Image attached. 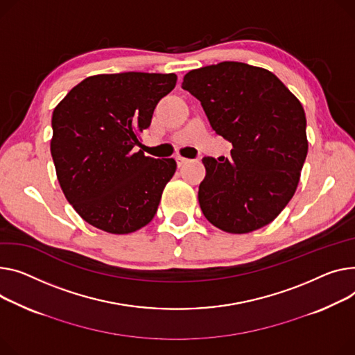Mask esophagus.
<instances>
[{
  "label": "esophagus",
  "mask_w": 355,
  "mask_h": 355,
  "mask_svg": "<svg viewBox=\"0 0 355 355\" xmlns=\"http://www.w3.org/2000/svg\"><path fill=\"white\" fill-rule=\"evenodd\" d=\"M175 161H177V165H178V167H182V165H185L188 161H190V159H188V158H184V157H181V155H178V157H175Z\"/></svg>",
  "instance_id": "obj_1"
}]
</instances>
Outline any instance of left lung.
Here are the masks:
<instances>
[{
    "label": "left lung",
    "instance_id": "8db88e82",
    "mask_svg": "<svg viewBox=\"0 0 355 355\" xmlns=\"http://www.w3.org/2000/svg\"><path fill=\"white\" fill-rule=\"evenodd\" d=\"M181 87L232 144L224 162L202 158V214L232 234L270 224L293 198L309 151L301 103L271 71L235 61L193 69Z\"/></svg>",
    "mask_w": 355,
    "mask_h": 355
}]
</instances>
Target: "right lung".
Here are the masks:
<instances>
[{
  "label": "right lung",
  "instance_id": "obj_1",
  "mask_svg": "<svg viewBox=\"0 0 355 355\" xmlns=\"http://www.w3.org/2000/svg\"><path fill=\"white\" fill-rule=\"evenodd\" d=\"M175 83V74L92 76L55 107L57 178L68 202L92 227L128 234L154 218L177 162L137 150L138 132L150 127L155 105Z\"/></svg>",
  "mask_w": 355,
  "mask_h": 355
}]
</instances>
